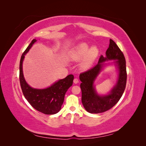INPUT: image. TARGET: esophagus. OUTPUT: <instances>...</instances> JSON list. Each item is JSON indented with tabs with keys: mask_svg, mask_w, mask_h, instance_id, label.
Segmentation results:
<instances>
[{
	"mask_svg": "<svg viewBox=\"0 0 146 146\" xmlns=\"http://www.w3.org/2000/svg\"><path fill=\"white\" fill-rule=\"evenodd\" d=\"M74 83L75 84H77V83H78V78H74Z\"/></svg>",
	"mask_w": 146,
	"mask_h": 146,
	"instance_id": "esophagus-1",
	"label": "esophagus"
}]
</instances>
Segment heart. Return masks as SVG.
I'll list each match as a JSON object with an SVG mask.
<instances>
[{"label": "heart", "instance_id": "b5f03b06", "mask_svg": "<svg viewBox=\"0 0 146 146\" xmlns=\"http://www.w3.org/2000/svg\"><path fill=\"white\" fill-rule=\"evenodd\" d=\"M99 54V49L97 46H90L85 42H82L75 46L70 51L69 58L74 61H80L83 58L80 68L87 69L92 65Z\"/></svg>", "mask_w": 146, "mask_h": 146}]
</instances>
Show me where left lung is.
<instances>
[{
  "label": "left lung",
  "instance_id": "1",
  "mask_svg": "<svg viewBox=\"0 0 146 146\" xmlns=\"http://www.w3.org/2000/svg\"><path fill=\"white\" fill-rule=\"evenodd\" d=\"M108 60H114L118 66L119 76L117 85L110 94L99 96L94 89V82L104 65ZM126 61L122 52L113 40L110 39L109 47L106 51V56L101 55L98 63L93 68L80 74L82 82V102L84 108L90 113H100L111 109L120 100L124 92L127 82Z\"/></svg>",
  "mask_w": 146,
  "mask_h": 146
}]
</instances>
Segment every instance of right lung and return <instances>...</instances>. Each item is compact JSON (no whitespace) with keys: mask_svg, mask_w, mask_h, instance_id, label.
<instances>
[{"mask_svg":"<svg viewBox=\"0 0 146 146\" xmlns=\"http://www.w3.org/2000/svg\"><path fill=\"white\" fill-rule=\"evenodd\" d=\"M36 41L33 39L21 56L19 64V81L25 98L36 110L45 114H54L61 110L66 91L72 85L74 76L70 74L46 89H35L25 82L23 71V63L25 55Z\"/></svg>","mask_w":146,"mask_h":146,"instance_id":"right-lung-1","label":"right lung"}]
</instances>
